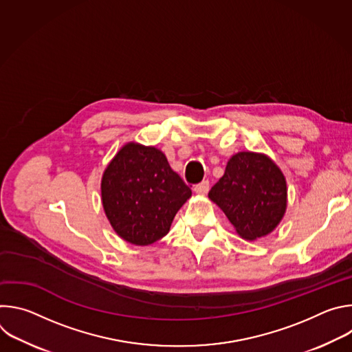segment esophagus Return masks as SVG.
<instances>
[{"label":"esophagus","mask_w":352,"mask_h":352,"mask_svg":"<svg viewBox=\"0 0 352 352\" xmlns=\"http://www.w3.org/2000/svg\"><path fill=\"white\" fill-rule=\"evenodd\" d=\"M193 190L199 195H206L209 192V181H202L193 186Z\"/></svg>","instance_id":"34e87169"}]
</instances>
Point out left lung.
<instances>
[{
	"label": "left lung",
	"instance_id": "obj_1",
	"mask_svg": "<svg viewBox=\"0 0 352 352\" xmlns=\"http://www.w3.org/2000/svg\"><path fill=\"white\" fill-rule=\"evenodd\" d=\"M209 197L242 238L254 241L272 232L281 221L287 208V184L269 157L241 152L228 160Z\"/></svg>",
	"mask_w": 352,
	"mask_h": 352
}]
</instances>
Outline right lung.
Instances as JSON below:
<instances>
[{
    "mask_svg": "<svg viewBox=\"0 0 352 352\" xmlns=\"http://www.w3.org/2000/svg\"><path fill=\"white\" fill-rule=\"evenodd\" d=\"M190 188L156 147L125 144L102 179L103 208L116 232L133 245L163 238Z\"/></svg>",
    "mask_w": 352,
    "mask_h": 352,
    "instance_id": "add662e5",
    "label": "right lung"
}]
</instances>
